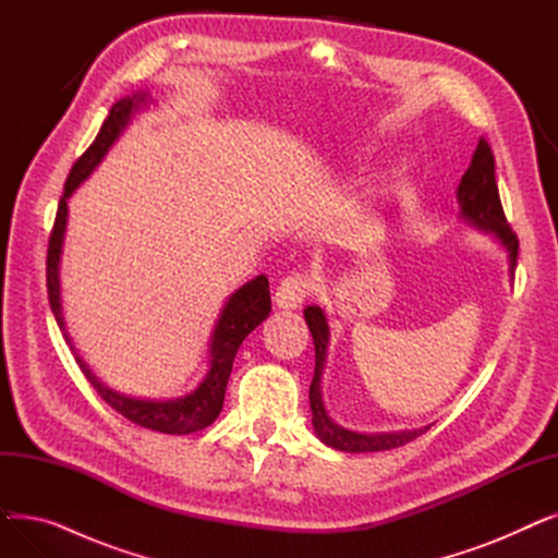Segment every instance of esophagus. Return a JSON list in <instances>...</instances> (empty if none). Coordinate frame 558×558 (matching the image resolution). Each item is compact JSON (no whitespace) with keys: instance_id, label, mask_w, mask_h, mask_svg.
<instances>
[{"instance_id":"esophagus-1","label":"esophagus","mask_w":558,"mask_h":558,"mask_svg":"<svg viewBox=\"0 0 558 558\" xmlns=\"http://www.w3.org/2000/svg\"><path fill=\"white\" fill-rule=\"evenodd\" d=\"M310 291H312V280L303 274H294V276H287L278 284L274 299H276V305L282 310H296L305 303Z\"/></svg>"}]
</instances>
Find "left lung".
<instances>
[{
	"label": "left lung",
	"mask_w": 558,
	"mask_h": 558,
	"mask_svg": "<svg viewBox=\"0 0 558 558\" xmlns=\"http://www.w3.org/2000/svg\"><path fill=\"white\" fill-rule=\"evenodd\" d=\"M457 198L461 205V215L468 221L475 223L477 228L493 232L495 238L505 244V248L509 251L511 271H513L520 242H518V234L511 230L505 217L500 192H497V183H495V160L486 140H480L471 167H468L465 173L461 175ZM305 320H307V328L312 332L314 350H316V366H314V377L310 385V407H312V425L320 441L343 452H379V450L400 448L429 429L425 427V429L398 432V434H357L332 423L324 409V400H320V375H324V366H326V350H328V335H330L326 314L320 307L310 305L305 310Z\"/></svg>",
	"instance_id": "1"
}]
</instances>
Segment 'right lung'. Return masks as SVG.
Instances as JSON below:
<instances>
[{
	"mask_svg": "<svg viewBox=\"0 0 558 558\" xmlns=\"http://www.w3.org/2000/svg\"><path fill=\"white\" fill-rule=\"evenodd\" d=\"M144 99H146L144 93L124 97L122 101H117L110 108V114L104 122L99 135L95 137V142L90 146H87V151L74 162L68 181H65V187H63V196H61V201H58L56 221H53V228L49 234V246H47V294H49L51 312L56 316V324L63 330L65 341L70 343L72 350H74V345L65 332V320H63V310H61V280H58V262H61V248H63L65 226H68V198L99 165V160L110 149V144L120 137L122 129L129 124L133 110H137V106L144 104ZM269 312H271V296H269L267 276H257L255 280L246 282L242 289L234 291V294L228 299L226 307L221 310L217 328L213 332V343H210L213 360H210L208 375L203 377V383L196 387V391H192L190 396L179 398V400L154 402V400L126 398L122 393L104 387L78 355H76V364L81 366L83 375L87 377V383L95 387V391L126 421H131L140 427H146V429L162 432V434L198 432V429H205L208 425H213L215 418L219 416L221 407H223L226 385H228V377L232 371V360H234V355H238V348L262 324V320L269 316Z\"/></svg>",
	"mask_w": 558,
	"mask_h": 558,
	"instance_id": "right-lung-1",
	"label": "right lung"
}]
</instances>
